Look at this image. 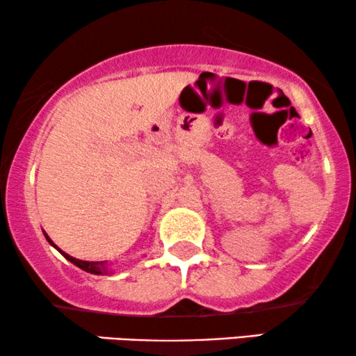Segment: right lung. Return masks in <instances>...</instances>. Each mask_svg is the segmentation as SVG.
Segmentation results:
<instances>
[{
    "mask_svg": "<svg viewBox=\"0 0 356 356\" xmlns=\"http://www.w3.org/2000/svg\"><path fill=\"white\" fill-rule=\"evenodd\" d=\"M44 237L48 238V242L53 245L54 248H58L56 245H54L53 242H51V238L48 237L47 234H44ZM59 250V248H58ZM59 252H61V250H59ZM61 254L66 259H69V261H71L72 264H76V266H79L80 269H83V271H87V273H92V274H106L108 273V269H106V264H104V261H82V259H76V258H72L71 254H67V253H64V252H61Z\"/></svg>",
    "mask_w": 356,
    "mask_h": 356,
    "instance_id": "add662e5",
    "label": "right lung"
}]
</instances>
